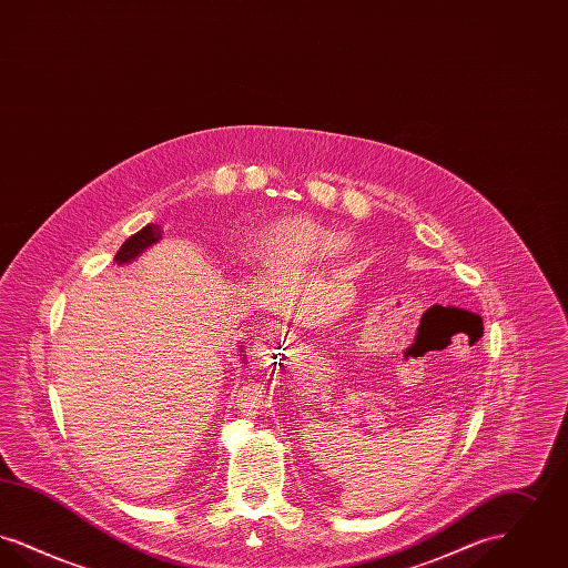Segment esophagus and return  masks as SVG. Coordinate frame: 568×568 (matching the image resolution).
<instances>
[{"mask_svg": "<svg viewBox=\"0 0 568 568\" xmlns=\"http://www.w3.org/2000/svg\"><path fill=\"white\" fill-rule=\"evenodd\" d=\"M264 343H268V338H266V336H264V338H260V345H262V347H264Z\"/></svg>", "mask_w": 568, "mask_h": 568, "instance_id": "obj_1", "label": "esophagus"}]
</instances>
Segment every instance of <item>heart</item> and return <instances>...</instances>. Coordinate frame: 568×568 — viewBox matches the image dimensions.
I'll list each match as a JSON object with an SVG mask.
<instances>
[{
	"instance_id": "heart-1",
	"label": "heart",
	"mask_w": 568,
	"mask_h": 568,
	"mask_svg": "<svg viewBox=\"0 0 568 568\" xmlns=\"http://www.w3.org/2000/svg\"><path fill=\"white\" fill-rule=\"evenodd\" d=\"M343 239L313 219L292 216L274 223L253 244V260L262 268L308 266L338 253Z\"/></svg>"
}]
</instances>
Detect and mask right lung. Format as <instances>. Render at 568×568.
<instances>
[{
    "label": "right lung",
    "mask_w": 568,
    "mask_h": 568,
    "mask_svg": "<svg viewBox=\"0 0 568 568\" xmlns=\"http://www.w3.org/2000/svg\"><path fill=\"white\" fill-rule=\"evenodd\" d=\"M162 225L149 223L146 227H142L140 232H135L134 236H130L123 246L116 251L114 262L116 264H130L134 262L135 257L146 251L151 244L160 243L162 241Z\"/></svg>",
    "instance_id": "obj_1"
}]
</instances>
